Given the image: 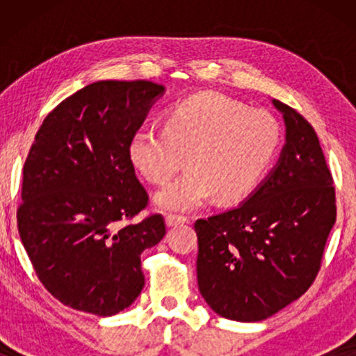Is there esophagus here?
Instances as JSON below:
<instances>
[{
  "mask_svg": "<svg viewBox=\"0 0 356 356\" xmlns=\"http://www.w3.org/2000/svg\"><path fill=\"white\" fill-rule=\"evenodd\" d=\"M165 222H167L168 227H173V225H181V223H188L189 218L184 216H177V213H168V216L165 217Z\"/></svg>",
  "mask_w": 356,
  "mask_h": 356,
  "instance_id": "1",
  "label": "esophagus"
}]
</instances>
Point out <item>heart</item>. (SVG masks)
<instances>
[{
  "label": "heart",
  "mask_w": 356,
  "mask_h": 356,
  "mask_svg": "<svg viewBox=\"0 0 356 356\" xmlns=\"http://www.w3.org/2000/svg\"><path fill=\"white\" fill-rule=\"evenodd\" d=\"M282 129L269 111L217 92L177 102L165 126L144 124L131 136L134 168L154 184H167L184 165L188 172L155 197L160 207L191 211L212 196L238 202L259 186L279 154Z\"/></svg>",
  "instance_id": "1"
}]
</instances>
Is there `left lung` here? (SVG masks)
Listing matches in <instances>:
<instances>
[{
  "instance_id": "1",
  "label": "left lung",
  "mask_w": 356,
  "mask_h": 356,
  "mask_svg": "<svg viewBox=\"0 0 356 356\" xmlns=\"http://www.w3.org/2000/svg\"><path fill=\"white\" fill-rule=\"evenodd\" d=\"M286 144L274 172L241 206L199 218L197 285L222 318H270L313 285L337 207L323 149L308 121L274 100Z\"/></svg>"
}]
</instances>
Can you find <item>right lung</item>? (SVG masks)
I'll return each instance as SVG.
<instances>
[{
  "label": "right lung",
  "instance_id": "obj_1",
  "mask_svg": "<svg viewBox=\"0 0 356 356\" xmlns=\"http://www.w3.org/2000/svg\"><path fill=\"white\" fill-rule=\"evenodd\" d=\"M163 86L99 81L51 110L22 170L17 228L33 270L63 305L120 313L144 289L140 254L165 235L128 144ZM124 225L121 226L120 223Z\"/></svg>",
  "mask_w": 356,
  "mask_h": 356
}]
</instances>
